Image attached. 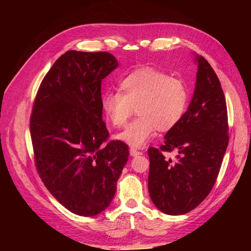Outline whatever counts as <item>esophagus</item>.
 Wrapping results in <instances>:
<instances>
[{
	"instance_id": "34e87169",
	"label": "esophagus",
	"mask_w": 251,
	"mask_h": 251,
	"mask_svg": "<svg viewBox=\"0 0 251 251\" xmlns=\"http://www.w3.org/2000/svg\"><path fill=\"white\" fill-rule=\"evenodd\" d=\"M141 154H142V152H141V151H138V150H136V149H134V148H131V149H130V155H131V156L141 155Z\"/></svg>"
}]
</instances>
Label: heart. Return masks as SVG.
I'll return each instance as SVG.
<instances>
[{
	"mask_svg": "<svg viewBox=\"0 0 251 251\" xmlns=\"http://www.w3.org/2000/svg\"><path fill=\"white\" fill-rule=\"evenodd\" d=\"M120 93H105L101 97L103 113L115 127L131 122L116 139L131 148H142L156 129L168 131L179 124L189 105L188 85L180 77L168 76L153 68L132 71L119 84Z\"/></svg>",
	"mask_w": 251,
	"mask_h": 251,
	"instance_id": "1",
	"label": "heart"
}]
</instances>
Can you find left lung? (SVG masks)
<instances>
[{
	"label": "left lung",
	"instance_id": "8db88e82",
	"mask_svg": "<svg viewBox=\"0 0 251 251\" xmlns=\"http://www.w3.org/2000/svg\"><path fill=\"white\" fill-rule=\"evenodd\" d=\"M193 98L182 120L167 131L158 149L149 148V193L164 214H188L214 188L228 145L226 97L214 69L196 56ZM178 153L176 161L165 151Z\"/></svg>",
	"mask_w": 251,
	"mask_h": 251
}]
</instances>
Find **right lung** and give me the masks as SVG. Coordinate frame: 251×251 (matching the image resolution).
I'll return each mask as SVG.
<instances>
[{
	"instance_id": "obj_1",
	"label": "right lung",
	"mask_w": 251,
	"mask_h": 251,
	"mask_svg": "<svg viewBox=\"0 0 251 251\" xmlns=\"http://www.w3.org/2000/svg\"><path fill=\"white\" fill-rule=\"evenodd\" d=\"M119 66L106 51L68 50L37 90L30 117L34 162L50 193L78 216L110 205L129 149L109 139L101 81Z\"/></svg>"
}]
</instances>
